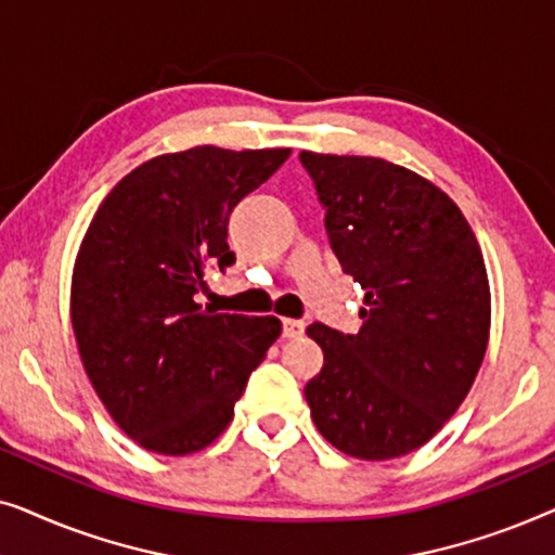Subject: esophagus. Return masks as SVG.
<instances>
[{
    "instance_id": "obj_1",
    "label": "esophagus",
    "mask_w": 555,
    "mask_h": 555,
    "mask_svg": "<svg viewBox=\"0 0 555 555\" xmlns=\"http://www.w3.org/2000/svg\"><path fill=\"white\" fill-rule=\"evenodd\" d=\"M306 333V323L295 321V318H283V336L285 338H298Z\"/></svg>"
}]
</instances>
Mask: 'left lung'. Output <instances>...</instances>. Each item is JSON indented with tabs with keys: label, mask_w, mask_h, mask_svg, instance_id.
<instances>
[{
	"label": "left lung",
	"mask_w": 555,
	"mask_h": 555,
	"mask_svg": "<svg viewBox=\"0 0 555 555\" xmlns=\"http://www.w3.org/2000/svg\"><path fill=\"white\" fill-rule=\"evenodd\" d=\"M340 268L366 295L359 333L308 336L323 369L306 384L315 427L359 460L429 442L457 412L485 359L490 285L475 232L420 173L371 156L300 151Z\"/></svg>",
	"instance_id": "obj_1"
}]
</instances>
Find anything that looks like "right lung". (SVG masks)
<instances>
[{
	"mask_svg": "<svg viewBox=\"0 0 555 555\" xmlns=\"http://www.w3.org/2000/svg\"><path fill=\"white\" fill-rule=\"evenodd\" d=\"M291 149L196 146L141 164L98 207L73 270L82 366L143 450L199 452L222 435L247 378L275 344V315L196 306L204 270L234 262L227 224Z\"/></svg>",
	"mask_w": 555,
	"mask_h": 555,
	"instance_id": "obj_1",
	"label": "right lung"
}]
</instances>
